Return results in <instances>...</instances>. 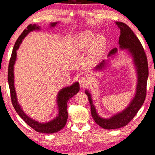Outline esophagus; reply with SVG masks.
Masks as SVG:
<instances>
[{"instance_id":"obj_1","label":"esophagus","mask_w":155,"mask_h":155,"mask_svg":"<svg viewBox=\"0 0 155 155\" xmlns=\"http://www.w3.org/2000/svg\"><path fill=\"white\" fill-rule=\"evenodd\" d=\"M88 83V78L86 77H81L79 78V84L82 87H86Z\"/></svg>"}]
</instances>
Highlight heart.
<instances>
[{
    "label": "heart",
    "mask_w": 155,
    "mask_h": 155,
    "mask_svg": "<svg viewBox=\"0 0 155 155\" xmlns=\"http://www.w3.org/2000/svg\"><path fill=\"white\" fill-rule=\"evenodd\" d=\"M77 47L80 51L90 48V58L92 60H97L104 53L106 48V40L102 36H94L91 32H84L78 37Z\"/></svg>",
    "instance_id": "b5f03b06"
}]
</instances>
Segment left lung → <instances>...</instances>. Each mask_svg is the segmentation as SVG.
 <instances>
[{
  "label": "left lung",
  "instance_id": "obj_1",
  "mask_svg": "<svg viewBox=\"0 0 155 155\" xmlns=\"http://www.w3.org/2000/svg\"><path fill=\"white\" fill-rule=\"evenodd\" d=\"M116 24L121 30V34L119 38L120 48L128 49L130 53L134 57L135 64L138 71V81L137 85L136 96L134 97V100H132L128 107L122 112L114 115L110 119H102L97 115L95 107L93 104L90 93L86 91V94L88 95L89 102L91 104V112L93 119L100 127L108 130L119 128L127 125L136 116L145 100L146 93H147V81L148 72H149L147 56L138 37L127 25L123 22H119V21H117ZM117 52V48H114L110 51L108 56L114 55ZM104 64H105V62L103 60L95 67V69H102Z\"/></svg>",
  "mask_w": 155,
  "mask_h": 155
}]
</instances>
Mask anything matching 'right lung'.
<instances>
[{"label": "right lung", "mask_w": 155, "mask_h": 155, "mask_svg": "<svg viewBox=\"0 0 155 155\" xmlns=\"http://www.w3.org/2000/svg\"><path fill=\"white\" fill-rule=\"evenodd\" d=\"M57 23L51 24V26L54 27ZM35 29H39V27L36 25H29L27 26V29L24 30L22 33L19 36L15 43L13 48L11 58L10 59L9 65H8V80L9 84V88L10 91V97H11V101L12 105L14 107L15 111H16L19 116L29 125L30 127L33 128L36 131L43 134H54L62 129L64 127L65 124L67 123V118H68V113H67V103L69 98L73 97L74 95L77 94L79 91V84L78 82L71 85V86L66 87L62 88L58 93V104L59 107V114L54 120L48 122L45 124H41L38 121H36L33 119L29 118L27 116L25 112H23L20 107L18 102L17 100L16 93L14 86V73H13V68H14V64L15 62L17 57V50L19 48V44L22 41V39L27 36L31 31Z\"/></svg>", "instance_id": "add662e5"}]
</instances>
